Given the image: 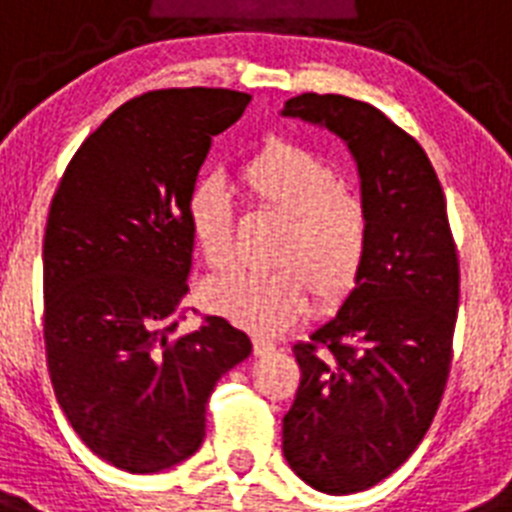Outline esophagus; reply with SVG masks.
<instances>
[{
  "label": "esophagus",
  "instance_id": "1",
  "mask_svg": "<svg viewBox=\"0 0 512 512\" xmlns=\"http://www.w3.org/2000/svg\"><path fill=\"white\" fill-rule=\"evenodd\" d=\"M274 351H277V343L274 341H269V338H264V336L253 338V354L256 356H269V354H274Z\"/></svg>",
  "mask_w": 512,
  "mask_h": 512
}]
</instances>
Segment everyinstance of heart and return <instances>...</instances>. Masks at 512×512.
<instances>
[{
    "label": "heart",
    "mask_w": 512,
    "mask_h": 512,
    "mask_svg": "<svg viewBox=\"0 0 512 512\" xmlns=\"http://www.w3.org/2000/svg\"><path fill=\"white\" fill-rule=\"evenodd\" d=\"M246 200L287 217L277 271H233L207 284V305L256 333H279L307 310V287L323 307L354 295L372 251L364 202L346 192V179L328 158L292 140H269L238 169ZM187 223L212 269L233 261V207L217 184H197Z\"/></svg>",
    "instance_id": "1"
}]
</instances>
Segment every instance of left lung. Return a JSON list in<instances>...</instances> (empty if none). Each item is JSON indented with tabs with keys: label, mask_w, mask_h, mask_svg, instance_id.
I'll use <instances>...</instances> for the list:
<instances>
[{
	"label": "left lung",
	"mask_w": 512,
	"mask_h": 512,
	"mask_svg": "<svg viewBox=\"0 0 512 512\" xmlns=\"http://www.w3.org/2000/svg\"><path fill=\"white\" fill-rule=\"evenodd\" d=\"M282 115L346 140L372 225L354 295L292 346L302 377L282 420L292 472L351 495L390 477L431 428L454 356L459 256L441 182L413 135L343 94H300Z\"/></svg>",
	"instance_id": "left-lung-1"
}]
</instances>
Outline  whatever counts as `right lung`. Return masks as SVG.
<instances>
[{"label":"right lung","instance_id":"add662e5","mask_svg":"<svg viewBox=\"0 0 512 512\" xmlns=\"http://www.w3.org/2000/svg\"><path fill=\"white\" fill-rule=\"evenodd\" d=\"M251 94L158 89L117 107L69 161L43 238L48 374L99 459L153 474L205 438L217 379L251 354L225 318L179 333L194 238L187 200Z\"/></svg>","mask_w":512,"mask_h":512}]
</instances>
